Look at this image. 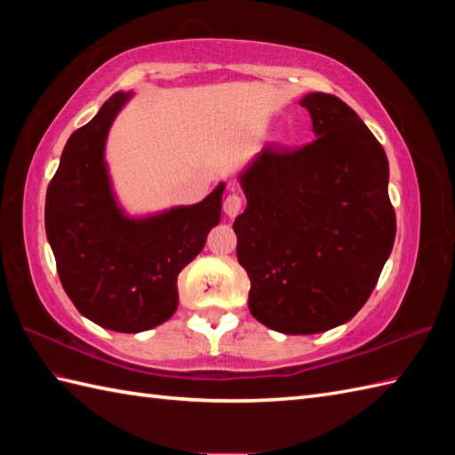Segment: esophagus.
<instances>
[{
  "label": "esophagus",
  "mask_w": 455,
  "mask_h": 455,
  "mask_svg": "<svg viewBox=\"0 0 455 455\" xmlns=\"http://www.w3.org/2000/svg\"><path fill=\"white\" fill-rule=\"evenodd\" d=\"M222 209H225L227 217L235 219L238 212H240V209H243V197H240L238 193H230V196H227L225 205H222Z\"/></svg>",
  "instance_id": "1"
}]
</instances>
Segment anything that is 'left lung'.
<instances>
[{"label": "left lung", "mask_w": 455, "mask_h": 455, "mask_svg": "<svg viewBox=\"0 0 455 455\" xmlns=\"http://www.w3.org/2000/svg\"><path fill=\"white\" fill-rule=\"evenodd\" d=\"M315 140L266 147L240 172L235 220L250 313L272 331L316 334L360 311L395 243L389 162L357 113L331 93L299 101Z\"/></svg>", "instance_id": "obj_1"}]
</instances>
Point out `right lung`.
I'll return each instance as SVG.
<instances>
[{
	"instance_id": "1",
	"label": "right lung",
	"mask_w": 455,
	"mask_h": 455,
	"mask_svg": "<svg viewBox=\"0 0 455 455\" xmlns=\"http://www.w3.org/2000/svg\"><path fill=\"white\" fill-rule=\"evenodd\" d=\"M132 92H117L72 132L46 189L44 228L58 275L92 323L137 334L178 308V275L219 225L225 181L196 205L129 215L113 189L105 144Z\"/></svg>"
}]
</instances>
